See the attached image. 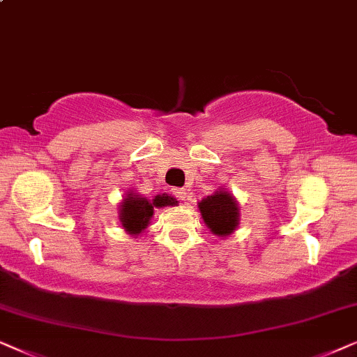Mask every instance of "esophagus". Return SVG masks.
Segmentation results:
<instances>
[{
	"mask_svg": "<svg viewBox=\"0 0 357 357\" xmlns=\"http://www.w3.org/2000/svg\"><path fill=\"white\" fill-rule=\"evenodd\" d=\"M173 194L176 197L179 199V201H189V191L188 189H184V188H179V189H173Z\"/></svg>",
	"mask_w": 357,
	"mask_h": 357,
	"instance_id": "34e87169",
	"label": "esophagus"
}]
</instances>
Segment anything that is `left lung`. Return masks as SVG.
Masks as SVG:
<instances>
[{
    "instance_id": "1",
    "label": "left lung",
    "mask_w": 357,
    "mask_h": 357,
    "mask_svg": "<svg viewBox=\"0 0 357 357\" xmlns=\"http://www.w3.org/2000/svg\"><path fill=\"white\" fill-rule=\"evenodd\" d=\"M199 211H201L204 223L217 236L231 235L240 223L238 202L230 192L223 189L202 199L199 202Z\"/></svg>"
}]
</instances>
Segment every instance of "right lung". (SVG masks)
<instances>
[{
    "label": "right lung",
    "instance_id": "add662e5",
    "mask_svg": "<svg viewBox=\"0 0 357 357\" xmlns=\"http://www.w3.org/2000/svg\"><path fill=\"white\" fill-rule=\"evenodd\" d=\"M178 206V201L168 194H156L153 199L142 197L140 194L129 192L126 194L119 208V220H121L123 230L132 236H137L149 227L153 217L155 208Z\"/></svg>",
    "mask_w": 357,
    "mask_h": 357
}]
</instances>
